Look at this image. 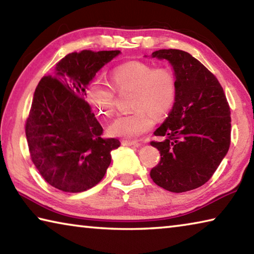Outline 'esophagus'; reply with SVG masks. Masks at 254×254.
I'll return each mask as SVG.
<instances>
[{
    "mask_svg": "<svg viewBox=\"0 0 254 254\" xmlns=\"http://www.w3.org/2000/svg\"><path fill=\"white\" fill-rule=\"evenodd\" d=\"M122 144L128 145V147H131V145H134V147H140L141 145V143L136 142V141H131V140H122Z\"/></svg>",
    "mask_w": 254,
    "mask_h": 254,
    "instance_id": "obj_1",
    "label": "esophagus"
}]
</instances>
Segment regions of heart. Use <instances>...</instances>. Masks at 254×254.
I'll list each match as a JSON object with an SVG mask.
<instances>
[{"label": "heart", "instance_id": "obj_1", "mask_svg": "<svg viewBox=\"0 0 254 254\" xmlns=\"http://www.w3.org/2000/svg\"><path fill=\"white\" fill-rule=\"evenodd\" d=\"M112 83L119 92L132 91L131 114L120 115L110 124L113 135L135 139L149 131L153 118L166 117L173 109L177 97V79L166 67L154 68L142 62H130L114 68ZM91 104L105 117L115 111V94L111 87L101 83L92 85L87 91Z\"/></svg>", "mask_w": 254, "mask_h": 254}]
</instances>
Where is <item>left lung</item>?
Segmentation results:
<instances>
[{"label": "left lung", "instance_id": "left-lung-1", "mask_svg": "<svg viewBox=\"0 0 254 254\" xmlns=\"http://www.w3.org/2000/svg\"><path fill=\"white\" fill-rule=\"evenodd\" d=\"M151 57L169 62L177 97L168 118L154 131L163 140L150 142L161 157L150 177L166 190H191L208 182L229 151V103L216 77L190 54L160 49Z\"/></svg>", "mask_w": 254, "mask_h": 254}]
</instances>
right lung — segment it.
I'll return each mask as SVG.
<instances>
[{"mask_svg": "<svg viewBox=\"0 0 254 254\" xmlns=\"http://www.w3.org/2000/svg\"><path fill=\"white\" fill-rule=\"evenodd\" d=\"M120 50L71 53L45 76L34 92L25 123L30 156L47 183L66 192L92 188L104 177L118 139H103V127L86 98V88Z\"/></svg>", "mask_w": 254, "mask_h": 254, "instance_id": "right-lung-1", "label": "right lung"}]
</instances>
